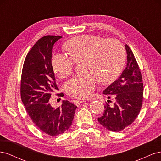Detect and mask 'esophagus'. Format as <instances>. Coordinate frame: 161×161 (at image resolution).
<instances>
[{
	"mask_svg": "<svg viewBox=\"0 0 161 161\" xmlns=\"http://www.w3.org/2000/svg\"><path fill=\"white\" fill-rule=\"evenodd\" d=\"M85 102V101L84 100H76V101H75V105H76V106H79L81 103H84Z\"/></svg>",
	"mask_w": 161,
	"mask_h": 161,
	"instance_id": "esophagus-1",
	"label": "esophagus"
}]
</instances>
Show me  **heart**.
Masks as SVG:
<instances>
[{"mask_svg": "<svg viewBox=\"0 0 161 161\" xmlns=\"http://www.w3.org/2000/svg\"><path fill=\"white\" fill-rule=\"evenodd\" d=\"M64 53H55L52 57L53 72L60 79L71 75L75 62L82 63L83 75L68 80L64 88L69 96L76 99L89 97L96 87L97 82L108 84L114 81L122 70L125 62V50L115 39L105 40L95 36H80L66 43Z\"/></svg>", "mask_w": 161, "mask_h": 161, "instance_id": "heart-1", "label": "heart"}]
</instances>
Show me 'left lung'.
Masks as SVG:
<instances>
[{
	"label": "left lung",
	"mask_w": 161,
	"mask_h": 161,
	"mask_svg": "<svg viewBox=\"0 0 161 161\" xmlns=\"http://www.w3.org/2000/svg\"><path fill=\"white\" fill-rule=\"evenodd\" d=\"M127 65L120 76L103 91L114 99L105 101L103 115L98 121L104 128L118 132L134 122L142 105V75L132 51L126 44Z\"/></svg>",
	"instance_id": "left-lung-1"
}]
</instances>
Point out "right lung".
<instances>
[{"label": "right lung", "instance_id": "add662e5", "mask_svg": "<svg viewBox=\"0 0 161 161\" xmlns=\"http://www.w3.org/2000/svg\"><path fill=\"white\" fill-rule=\"evenodd\" d=\"M61 37L46 36L36 43L25 58L21 80V100L28 115L39 129L52 136L69 130L77 108L65 100L58 108L49 103L52 92L58 90L51 64L52 48Z\"/></svg>", "mask_w": 161, "mask_h": 161}]
</instances>
